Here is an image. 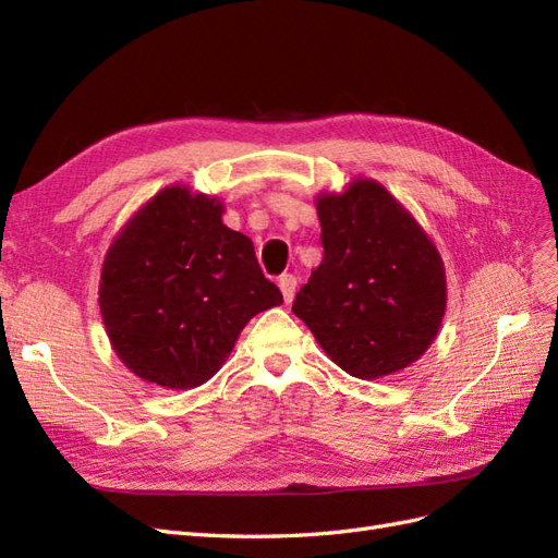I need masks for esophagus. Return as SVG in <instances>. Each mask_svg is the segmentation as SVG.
Instances as JSON below:
<instances>
[{
	"label": "esophagus",
	"instance_id": "obj_1",
	"mask_svg": "<svg viewBox=\"0 0 558 558\" xmlns=\"http://www.w3.org/2000/svg\"><path fill=\"white\" fill-rule=\"evenodd\" d=\"M295 286H298V279L293 275H281L279 277V291L283 295V302L286 305H291L293 298H295Z\"/></svg>",
	"mask_w": 558,
	"mask_h": 558
}]
</instances>
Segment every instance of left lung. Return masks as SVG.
<instances>
[{
    "label": "left lung",
    "mask_w": 558,
    "mask_h": 558,
    "mask_svg": "<svg viewBox=\"0 0 558 558\" xmlns=\"http://www.w3.org/2000/svg\"><path fill=\"white\" fill-rule=\"evenodd\" d=\"M324 260L302 286L293 314L326 356L359 379L416 363L447 310L445 263L428 232L375 179L314 197Z\"/></svg>",
    "instance_id": "obj_1"
}]
</instances>
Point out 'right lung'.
I'll return each instance as SVG.
<instances>
[{
	"label": "right lung",
	"instance_id": "add662e5",
	"mask_svg": "<svg viewBox=\"0 0 558 558\" xmlns=\"http://www.w3.org/2000/svg\"><path fill=\"white\" fill-rule=\"evenodd\" d=\"M216 195L174 183L118 230L99 272L111 349L142 381L189 391L228 361L248 320L283 298Z\"/></svg>",
	"mask_w": 558,
	"mask_h": 558
}]
</instances>
